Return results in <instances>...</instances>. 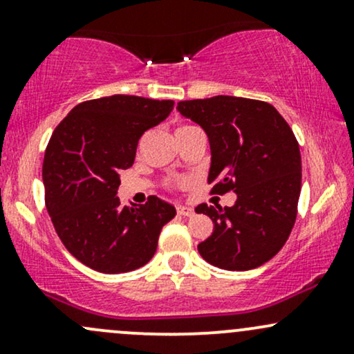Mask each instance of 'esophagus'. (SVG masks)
Segmentation results:
<instances>
[{"label": "esophagus", "instance_id": "1", "mask_svg": "<svg viewBox=\"0 0 354 354\" xmlns=\"http://www.w3.org/2000/svg\"><path fill=\"white\" fill-rule=\"evenodd\" d=\"M176 211L178 214H181V216H193L194 214V209L189 208V206H176Z\"/></svg>", "mask_w": 354, "mask_h": 354}]
</instances>
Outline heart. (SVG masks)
Here are the masks:
<instances>
[{
	"instance_id": "heart-1",
	"label": "heart",
	"mask_w": 354,
	"mask_h": 354,
	"mask_svg": "<svg viewBox=\"0 0 354 354\" xmlns=\"http://www.w3.org/2000/svg\"><path fill=\"white\" fill-rule=\"evenodd\" d=\"M188 128H191V126H188V124H181V126H178V128H176V133L185 131V129H188Z\"/></svg>"
}]
</instances>
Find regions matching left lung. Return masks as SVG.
<instances>
[{"label": "left lung", "instance_id": "1", "mask_svg": "<svg viewBox=\"0 0 354 354\" xmlns=\"http://www.w3.org/2000/svg\"><path fill=\"white\" fill-rule=\"evenodd\" d=\"M178 111L208 135L211 193H236L231 208L196 206L214 230L203 259L230 271L265 265L293 230L301 193V154L290 124L270 103L236 96L180 101Z\"/></svg>", "mask_w": 354, "mask_h": 354}]
</instances>
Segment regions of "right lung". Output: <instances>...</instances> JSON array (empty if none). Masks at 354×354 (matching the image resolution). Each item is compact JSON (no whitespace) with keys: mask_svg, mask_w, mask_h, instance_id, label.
I'll return each mask as SVG.
<instances>
[{"mask_svg":"<svg viewBox=\"0 0 354 354\" xmlns=\"http://www.w3.org/2000/svg\"><path fill=\"white\" fill-rule=\"evenodd\" d=\"M171 100L113 95L76 104L44 151V203L53 226L78 261L116 274L153 258L161 230L176 214L156 196L121 206L120 173L135 163L146 129L171 113Z\"/></svg>","mask_w":354,"mask_h":354,"instance_id":"obj_1","label":"right lung"}]
</instances>
